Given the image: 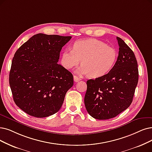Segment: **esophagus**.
<instances>
[{"label":"esophagus","instance_id":"34e87169","mask_svg":"<svg viewBox=\"0 0 152 152\" xmlns=\"http://www.w3.org/2000/svg\"><path fill=\"white\" fill-rule=\"evenodd\" d=\"M74 81H75V82H78V81L81 80V78H78V77H77V76H75V75L74 76Z\"/></svg>","mask_w":152,"mask_h":152}]
</instances>
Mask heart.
<instances>
[{"label": "heart", "instance_id": "1", "mask_svg": "<svg viewBox=\"0 0 152 152\" xmlns=\"http://www.w3.org/2000/svg\"><path fill=\"white\" fill-rule=\"evenodd\" d=\"M117 53L112 47L100 40L90 39L76 41L72 50L66 49L61 57V64L67 70L79 65L76 70L80 75H88L91 78H99L110 72L117 60Z\"/></svg>", "mask_w": 152, "mask_h": 152}]
</instances>
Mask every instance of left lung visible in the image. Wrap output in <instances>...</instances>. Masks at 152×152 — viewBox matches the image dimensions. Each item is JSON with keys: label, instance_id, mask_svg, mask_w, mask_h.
<instances>
[{"label": "left lung", "instance_id": "left-lung-1", "mask_svg": "<svg viewBox=\"0 0 152 152\" xmlns=\"http://www.w3.org/2000/svg\"><path fill=\"white\" fill-rule=\"evenodd\" d=\"M118 56L107 74L87 81L84 103L90 116L99 120L116 117L132 104L138 81L135 54L125 42L117 37Z\"/></svg>", "mask_w": 152, "mask_h": 152}]
</instances>
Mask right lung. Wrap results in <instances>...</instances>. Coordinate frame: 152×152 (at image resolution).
<instances>
[{
	"mask_svg": "<svg viewBox=\"0 0 152 152\" xmlns=\"http://www.w3.org/2000/svg\"><path fill=\"white\" fill-rule=\"evenodd\" d=\"M70 36L34 35L14 54L9 74L14 101L31 116L43 118L57 113L74 85L68 70L57 64Z\"/></svg>",
	"mask_w": 152,
	"mask_h": 152,
	"instance_id": "add662e5",
	"label": "right lung"
}]
</instances>
